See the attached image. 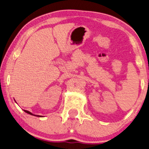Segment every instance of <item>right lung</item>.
Returning <instances> with one entry per match:
<instances>
[{
  "mask_svg": "<svg viewBox=\"0 0 149 149\" xmlns=\"http://www.w3.org/2000/svg\"><path fill=\"white\" fill-rule=\"evenodd\" d=\"M24 111L26 112V113H28V114H30V115H32V116H38V117H41V116H37V115H33V114H32L31 113V112H30L29 111H27V110H24Z\"/></svg>",
  "mask_w": 149,
  "mask_h": 149,
  "instance_id": "add662e5",
  "label": "right lung"
}]
</instances>
